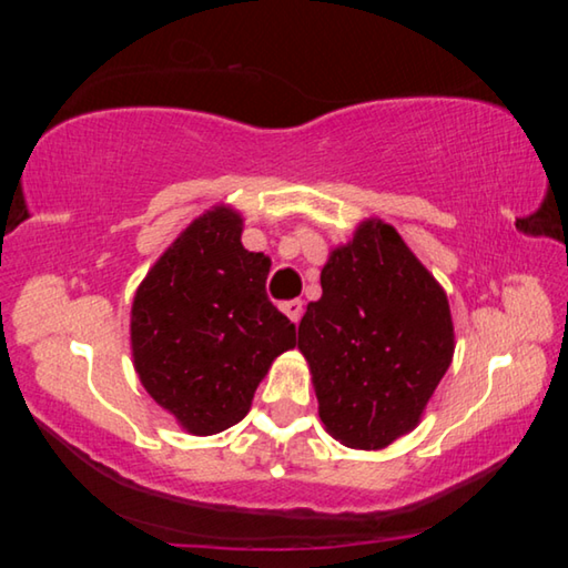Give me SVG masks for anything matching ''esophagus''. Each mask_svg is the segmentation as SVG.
I'll list each match as a JSON object with an SVG mask.
<instances>
[{
	"label": "esophagus",
	"instance_id": "1",
	"mask_svg": "<svg viewBox=\"0 0 568 568\" xmlns=\"http://www.w3.org/2000/svg\"><path fill=\"white\" fill-rule=\"evenodd\" d=\"M283 313L293 323H297V321H301V315H303V301H287V303H283Z\"/></svg>",
	"mask_w": 568,
	"mask_h": 568
}]
</instances>
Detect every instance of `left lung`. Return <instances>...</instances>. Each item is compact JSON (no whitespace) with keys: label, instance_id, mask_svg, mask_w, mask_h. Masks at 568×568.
I'll return each mask as SVG.
<instances>
[{"label":"left lung","instance_id":"1","mask_svg":"<svg viewBox=\"0 0 568 568\" xmlns=\"http://www.w3.org/2000/svg\"><path fill=\"white\" fill-rule=\"evenodd\" d=\"M321 287L297 325L318 416L343 446L386 448L418 426L454 361L446 291L378 217L331 250Z\"/></svg>","mask_w":568,"mask_h":568}]
</instances>
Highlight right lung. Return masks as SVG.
Returning a JSON list of instances; mask_svg holds the SVG:
<instances>
[{
	"label": "right lung",
	"mask_w": 568,
	"mask_h": 568,
	"mask_svg": "<svg viewBox=\"0 0 568 568\" xmlns=\"http://www.w3.org/2000/svg\"><path fill=\"white\" fill-rule=\"evenodd\" d=\"M243 215L225 203L197 215L150 267L130 311L134 373L192 436L247 416L295 325L267 301L271 257L240 243Z\"/></svg>",
	"instance_id": "right-lung-1"
}]
</instances>
